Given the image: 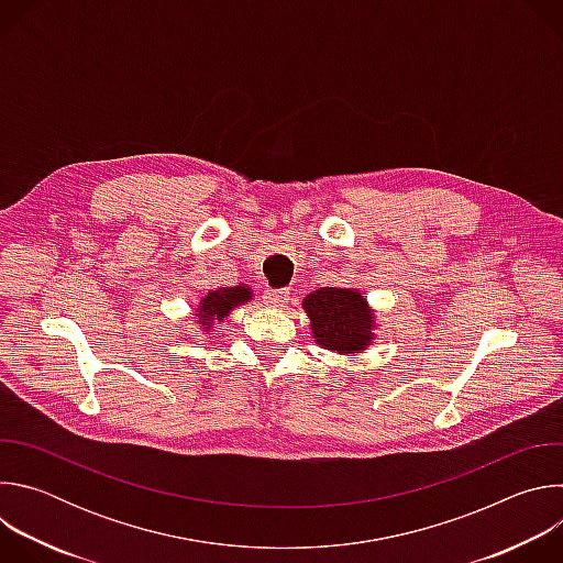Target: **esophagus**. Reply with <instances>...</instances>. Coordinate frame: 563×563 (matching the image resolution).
<instances>
[{"label":"esophagus","mask_w":563,"mask_h":563,"mask_svg":"<svg viewBox=\"0 0 563 563\" xmlns=\"http://www.w3.org/2000/svg\"><path fill=\"white\" fill-rule=\"evenodd\" d=\"M287 300H289V291H287V289H267V291H265V302H267L269 307H274V309L285 307Z\"/></svg>","instance_id":"esophagus-1"}]
</instances>
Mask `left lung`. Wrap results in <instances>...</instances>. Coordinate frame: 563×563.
Here are the masks:
<instances>
[{
  "mask_svg": "<svg viewBox=\"0 0 563 563\" xmlns=\"http://www.w3.org/2000/svg\"><path fill=\"white\" fill-rule=\"evenodd\" d=\"M316 343L339 354H358L374 339V313L354 289L320 287L302 298Z\"/></svg>",
  "mask_w": 563,
  "mask_h": 563,
  "instance_id": "left-lung-1",
  "label": "left lung"
}]
</instances>
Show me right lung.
Listing matches in <instances>:
<instances>
[{
  "label": "right lung",
  "mask_w": 563,
  "mask_h": 563,
  "mask_svg": "<svg viewBox=\"0 0 563 563\" xmlns=\"http://www.w3.org/2000/svg\"><path fill=\"white\" fill-rule=\"evenodd\" d=\"M250 300H252V289L247 285L213 289L198 305V313H196L198 325L209 332L213 323H222V320L231 313L233 307H240V305L250 302Z\"/></svg>",
  "instance_id": "add662e5"
}]
</instances>
